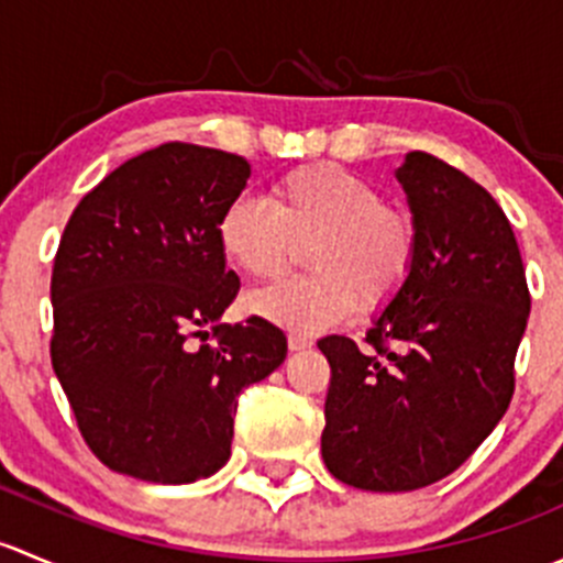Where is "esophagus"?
<instances>
[{"instance_id":"obj_1","label":"esophagus","mask_w":563,"mask_h":563,"mask_svg":"<svg viewBox=\"0 0 563 563\" xmlns=\"http://www.w3.org/2000/svg\"><path fill=\"white\" fill-rule=\"evenodd\" d=\"M310 345H313V340L305 338V334H297V332L288 334V349L291 351H305V349H310Z\"/></svg>"}]
</instances>
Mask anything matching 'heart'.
<instances>
[{
  "label": "heart",
  "mask_w": 563,
  "mask_h": 563,
  "mask_svg": "<svg viewBox=\"0 0 563 563\" xmlns=\"http://www.w3.org/2000/svg\"><path fill=\"white\" fill-rule=\"evenodd\" d=\"M225 258L253 280H275L297 245H310L313 277L255 294L253 310L277 327L316 334L356 308L376 313L395 302L417 266L411 212L384 201L365 176L334 163L299 166L272 181L269 203L236 196L218 220Z\"/></svg>",
  "instance_id": "1"
}]
</instances>
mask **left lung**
I'll use <instances>...</instances> for the list:
<instances>
[{
	"instance_id": "left-lung-1",
	"label": "left lung",
	"mask_w": 563,
	"mask_h": 563,
	"mask_svg": "<svg viewBox=\"0 0 563 563\" xmlns=\"http://www.w3.org/2000/svg\"><path fill=\"white\" fill-rule=\"evenodd\" d=\"M419 231L417 266L362 345L318 340L329 362L321 455L360 490L444 479L490 435L515 395L531 294L507 214L428 152L397 168Z\"/></svg>"
}]
</instances>
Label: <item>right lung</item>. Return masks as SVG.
Listing matches in <instances>:
<instances>
[{
  "label": "right lung",
  "mask_w": 563,
  "mask_h": 563,
  "mask_svg": "<svg viewBox=\"0 0 563 563\" xmlns=\"http://www.w3.org/2000/svg\"><path fill=\"white\" fill-rule=\"evenodd\" d=\"M247 176L245 157L168 141L113 168L67 220L51 365L87 446L117 474L157 485L214 474L240 391L286 360V334L264 318L218 323L240 294L218 220Z\"/></svg>",
  "instance_id": "obj_1"
}]
</instances>
